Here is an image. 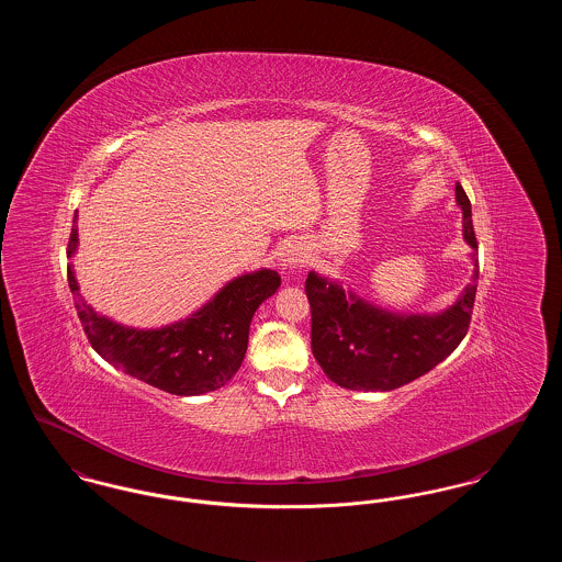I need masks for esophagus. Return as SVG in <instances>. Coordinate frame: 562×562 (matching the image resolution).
<instances>
[{
    "label": "esophagus",
    "instance_id": "obj_1",
    "mask_svg": "<svg viewBox=\"0 0 562 562\" xmlns=\"http://www.w3.org/2000/svg\"><path fill=\"white\" fill-rule=\"evenodd\" d=\"M282 269H294L301 268L305 263V250L301 246H289L284 252H282Z\"/></svg>",
    "mask_w": 562,
    "mask_h": 562
}]
</instances>
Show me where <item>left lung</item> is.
Segmentation results:
<instances>
[{"label":"left lung","mask_w":562,"mask_h":562,"mask_svg":"<svg viewBox=\"0 0 562 562\" xmlns=\"http://www.w3.org/2000/svg\"><path fill=\"white\" fill-rule=\"evenodd\" d=\"M454 195L463 211V240L474 248V273L440 314H394L310 271L305 294L312 307V351L337 385L364 392L396 390L431 371L463 341L476 299L479 244L470 200L459 183Z\"/></svg>","instance_id":"1"}]
</instances>
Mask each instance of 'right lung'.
Here are the masks:
<instances>
[{
  "label": "right lung",
  "mask_w": 562,
  "mask_h": 562,
  "mask_svg": "<svg viewBox=\"0 0 562 562\" xmlns=\"http://www.w3.org/2000/svg\"><path fill=\"white\" fill-rule=\"evenodd\" d=\"M76 250L78 225L71 227L67 257L71 259ZM67 280L83 333L99 356L175 396L209 394L238 373L248 348L250 321L257 307L280 289L278 271L259 269L227 282L186 321L161 328H133L97 314L81 299L71 263L67 266Z\"/></svg>",
  "instance_id": "add662e5"
}]
</instances>
